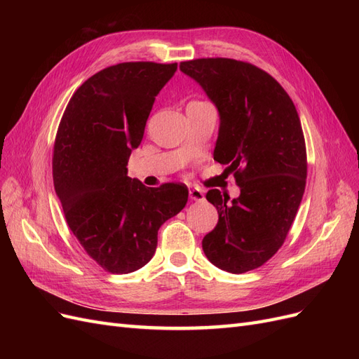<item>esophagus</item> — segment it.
<instances>
[{"label": "esophagus", "mask_w": 359, "mask_h": 359, "mask_svg": "<svg viewBox=\"0 0 359 359\" xmlns=\"http://www.w3.org/2000/svg\"><path fill=\"white\" fill-rule=\"evenodd\" d=\"M189 196L191 201H196V202H202L205 199V193L201 189H190L189 191Z\"/></svg>", "instance_id": "obj_1"}]
</instances>
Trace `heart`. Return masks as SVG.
Listing matches in <instances>:
<instances>
[{"mask_svg": "<svg viewBox=\"0 0 359 359\" xmlns=\"http://www.w3.org/2000/svg\"><path fill=\"white\" fill-rule=\"evenodd\" d=\"M191 103H201V102H191Z\"/></svg>", "mask_w": 359, "mask_h": 359, "instance_id": "heart-1", "label": "heart"}]
</instances>
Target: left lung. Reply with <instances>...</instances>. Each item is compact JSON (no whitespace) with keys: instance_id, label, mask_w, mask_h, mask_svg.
Returning a JSON list of instances; mask_svg holds the SVG:
<instances>
[{"instance_id":"left-lung-1","label":"left lung","mask_w":359,"mask_h":359,"mask_svg":"<svg viewBox=\"0 0 359 359\" xmlns=\"http://www.w3.org/2000/svg\"><path fill=\"white\" fill-rule=\"evenodd\" d=\"M220 114L214 160L241 190L229 202L217 189L206 199L219 222L202 240L210 262L232 274L262 266L283 245L306 190L307 151L297 107L273 76L231 58L180 64Z\"/></svg>"}]
</instances>
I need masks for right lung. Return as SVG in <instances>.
Segmentation results:
<instances>
[{"label": "right lung", "mask_w": 359, "mask_h": 359, "mask_svg": "<svg viewBox=\"0 0 359 359\" xmlns=\"http://www.w3.org/2000/svg\"><path fill=\"white\" fill-rule=\"evenodd\" d=\"M177 62H121L86 79L70 99L53 145L57 196L73 235L91 259L112 274L147 265L160 226L189 199L181 182L149 189L127 177L156 95Z\"/></svg>", "instance_id": "right-lung-1"}]
</instances>
